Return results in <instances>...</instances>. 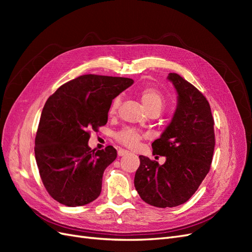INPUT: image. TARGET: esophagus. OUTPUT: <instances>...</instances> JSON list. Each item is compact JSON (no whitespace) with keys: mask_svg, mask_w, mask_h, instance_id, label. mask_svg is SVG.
Returning <instances> with one entry per match:
<instances>
[{"mask_svg":"<svg viewBox=\"0 0 252 252\" xmlns=\"http://www.w3.org/2000/svg\"><path fill=\"white\" fill-rule=\"evenodd\" d=\"M128 154H129L128 150H125V149H119V150H118L119 157H124V156H126V155H128Z\"/></svg>","mask_w":252,"mask_h":252,"instance_id":"34e87169","label":"esophagus"}]
</instances>
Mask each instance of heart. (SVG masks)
<instances>
[{
    "mask_svg": "<svg viewBox=\"0 0 252 252\" xmlns=\"http://www.w3.org/2000/svg\"><path fill=\"white\" fill-rule=\"evenodd\" d=\"M141 101L144 105V107L146 108L148 112L152 111H157V112H161L165 106V98L162 95V94L158 91L155 88H145L141 91L140 94ZM121 103V97L117 96L111 103L110 106V111L114 112ZM117 140L122 143L127 147L133 148L136 145L140 143V141L143 138V134L139 132L138 130H135L133 128H124L123 130L119 131L116 134Z\"/></svg>",
    "mask_w": 252,
    "mask_h": 252,
    "instance_id": "1",
    "label": "heart"
}]
</instances>
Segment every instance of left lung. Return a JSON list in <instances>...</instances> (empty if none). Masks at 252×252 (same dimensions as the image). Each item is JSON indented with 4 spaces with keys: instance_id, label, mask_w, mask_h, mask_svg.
Masks as SVG:
<instances>
[{
    "instance_id": "8db88e82",
    "label": "left lung",
    "mask_w": 252,
    "mask_h": 252,
    "mask_svg": "<svg viewBox=\"0 0 252 252\" xmlns=\"http://www.w3.org/2000/svg\"><path fill=\"white\" fill-rule=\"evenodd\" d=\"M167 80L178 94L170 123L152 143V154L166 157L159 165L140 156L134 187L141 199L156 207H175L187 202L209 172L215 150L211 109L206 97L177 73Z\"/></svg>"
}]
</instances>
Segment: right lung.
Masks as SVG:
<instances>
[{
    "mask_svg": "<svg viewBox=\"0 0 252 252\" xmlns=\"http://www.w3.org/2000/svg\"><path fill=\"white\" fill-rule=\"evenodd\" d=\"M132 84L128 78L85 74L65 83L45 103L34 155L43 184L59 203L77 207L100 195L103 173L117 150H91L89 131L107 123L112 100Z\"/></svg>",
    "mask_w": 252,
    "mask_h": 252,
    "instance_id": "right-lung-1",
    "label": "right lung"
}]
</instances>
